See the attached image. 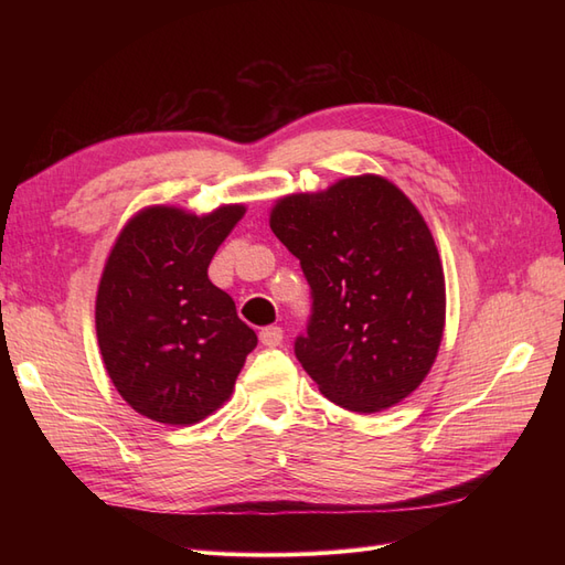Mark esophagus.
I'll return each instance as SVG.
<instances>
[{"label": "esophagus", "mask_w": 565, "mask_h": 565, "mask_svg": "<svg viewBox=\"0 0 565 565\" xmlns=\"http://www.w3.org/2000/svg\"><path fill=\"white\" fill-rule=\"evenodd\" d=\"M259 339H262L264 347L276 349V347L282 344V328H278V324H268V328H264L259 332Z\"/></svg>", "instance_id": "obj_1"}]
</instances>
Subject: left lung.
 <instances>
[{"label": "left lung", "instance_id": "1", "mask_svg": "<svg viewBox=\"0 0 565 565\" xmlns=\"http://www.w3.org/2000/svg\"><path fill=\"white\" fill-rule=\"evenodd\" d=\"M270 231L311 285L295 353L322 396L351 413L407 398L446 328L443 264L415 204L384 177H349L278 200Z\"/></svg>", "mask_w": 565, "mask_h": 565}]
</instances>
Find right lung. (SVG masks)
Here are the masks:
<instances>
[{
  "mask_svg": "<svg viewBox=\"0 0 565 565\" xmlns=\"http://www.w3.org/2000/svg\"><path fill=\"white\" fill-rule=\"evenodd\" d=\"M243 204L195 216L146 207L110 249L96 295V337L115 388L136 413L188 426L224 405L256 334L207 268Z\"/></svg>",
  "mask_w": 565,
  "mask_h": 565,
  "instance_id": "right-lung-1",
  "label": "right lung"
}]
</instances>
